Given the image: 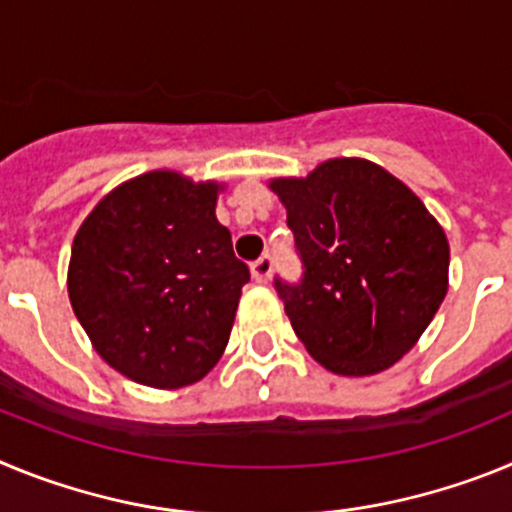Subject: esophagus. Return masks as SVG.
Listing matches in <instances>:
<instances>
[{"mask_svg":"<svg viewBox=\"0 0 512 512\" xmlns=\"http://www.w3.org/2000/svg\"><path fill=\"white\" fill-rule=\"evenodd\" d=\"M271 269H274V259H271L269 253H264L261 259H256L251 264V274H253V279H256V282H259V284L269 282Z\"/></svg>","mask_w":512,"mask_h":512,"instance_id":"obj_1","label":"esophagus"}]
</instances>
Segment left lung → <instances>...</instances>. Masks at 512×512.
<instances>
[{"mask_svg":"<svg viewBox=\"0 0 512 512\" xmlns=\"http://www.w3.org/2000/svg\"><path fill=\"white\" fill-rule=\"evenodd\" d=\"M302 264L274 277L297 338L343 377L408 354L446 297L449 243L423 202L382 166L333 158L307 179H277Z\"/></svg>","mask_w":512,"mask_h":512,"instance_id":"8db88e82","label":"left lung"}]
</instances>
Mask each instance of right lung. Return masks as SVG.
<instances>
[{"mask_svg":"<svg viewBox=\"0 0 512 512\" xmlns=\"http://www.w3.org/2000/svg\"><path fill=\"white\" fill-rule=\"evenodd\" d=\"M217 184L151 171L110 192L74 238L69 297L104 361L133 382H200L228 346L241 287Z\"/></svg>","mask_w":512,"mask_h":512,"instance_id":"add662e5","label":"right lung"}]
</instances>
